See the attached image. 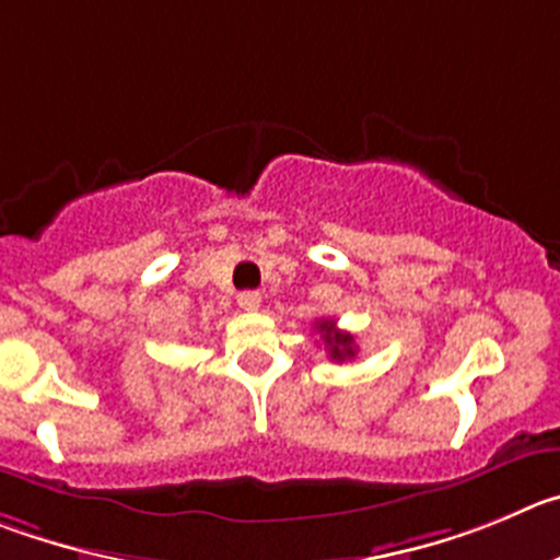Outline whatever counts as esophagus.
<instances>
[{"label": "esophagus", "mask_w": 560, "mask_h": 560, "mask_svg": "<svg viewBox=\"0 0 560 560\" xmlns=\"http://www.w3.org/2000/svg\"><path fill=\"white\" fill-rule=\"evenodd\" d=\"M237 304H240V310H245V312H256L259 310V304H262V295H259V292H240L237 295Z\"/></svg>", "instance_id": "obj_1"}]
</instances>
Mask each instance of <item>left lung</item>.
Masks as SVG:
<instances>
[{
	"label": "left lung",
	"instance_id": "1",
	"mask_svg": "<svg viewBox=\"0 0 560 560\" xmlns=\"http://www.w3.org/2000/svg\"><path fill=\"white\" fill-rule=\"evenodd\" d=\"M317 331H320V337L326 339V348H328V353H331V359H337V362H345V359L357 357L353 334L339 331V328L334 326V320H320V323H317Z\"/></svg>",
	"mask_w": 560,
	"mask_h": 560
}]
</instances>
